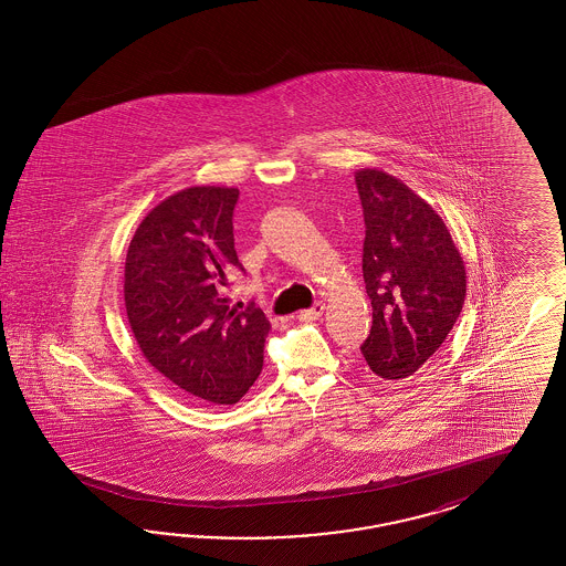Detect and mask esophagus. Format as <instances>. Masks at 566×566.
<instances>
[{
	"label": "esophagus",
	"instance_id": "esophagus-1",
	"mask_svg": "<svg viewBox=\"0 0 566 566\" xmlns=\"http://www.w3.org/2000/svg\"><path fill=\"white\" fill-rule=\"evenodd\" d=\"M324 311H326V305L319 301V303H315L313 307L301 311V313H298V319H303V322H315V319H319V317L324 315Z\"/></svg>",
	"mask_w": 566,
	"mask_h": 566
}]
</instances>
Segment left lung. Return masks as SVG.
I'll list each match as a JSON object with an SVG mask.
<instances>
[{"label":"left lung","mask_w":566,"mask_h":566,"mask_svg":"<svg viewBox=\"0 0 566 566\" xmlns=\"http://www.w3.org/2000/svg\"><path fill=\"white\" fill-rule=\"evenodd\" d=\"M365 216L363 277L374 324L360 346L384 379L419 371L457 324L467 294L464 261L442 218L402 180L355 171Z\"/></svg>","instance_id":"obj_1"}]
</instances>
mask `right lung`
<instances>
[{"mask_svg":"<svg viewBox=\"0 0 566 566\" xmlns=\"http://www.w3.org/2000/svg\"><path fill=\"white\" fill-rule=\"evenodd\" d=\"M239 189L190 187L155 206L128 244L124 303L147 363L185 398L237 405L263 367L270 322L230 307L228 275L242 270L232 232Z\"/></svg>","mask_w":566,"mask_h":566,"instance_id":"1","label":"right lung"}]
</instances>
